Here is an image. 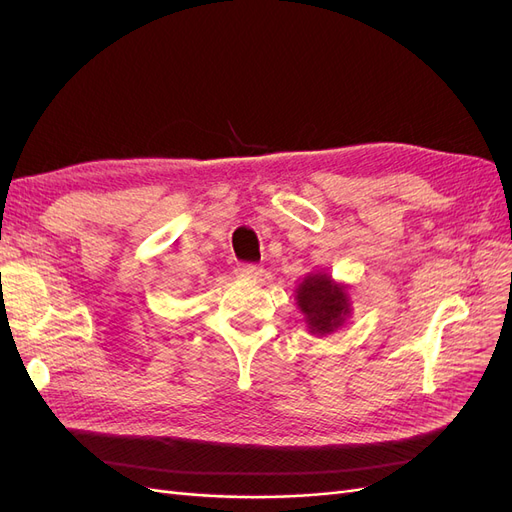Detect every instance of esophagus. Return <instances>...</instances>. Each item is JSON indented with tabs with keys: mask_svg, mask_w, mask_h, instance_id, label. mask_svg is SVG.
<instances>
[{
	"mask_svg": "<svg viewBox=\"0 0 512 512\" xmlns=\"http://www.w3.org/2000/svg\"><path fill=\"white\" fill-rule=\"evenodd\" d=\"M237 275L243 277V280H258V277L262 275V267H258V265H239Z\"/></svg>",
	"mask_w": 512,
	"mask_h": 512,
	"instance_id": "obj_1",
	"label": "esophagus"
}]
</instances>
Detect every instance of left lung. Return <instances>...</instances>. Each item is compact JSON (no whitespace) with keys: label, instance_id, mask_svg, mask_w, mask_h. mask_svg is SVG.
Instances as JSON below:
<instances>
[{"label":"left lung","instance_id":"left-lung-1","mask_svg":"<svg viewBox=\"0 0 512 512\" xmlns=\"http://www.w3.org/2000/svg\"><path fill=\"white\" fill-rule=\"evenodd\" d=\"M297 292V305L305 316L307 329L314 335L337 331L350 316V297L346 286L333 282L329 273L305 275Z\"/></svg>","mask_w":512,"mask_h":512}]
</instances>
